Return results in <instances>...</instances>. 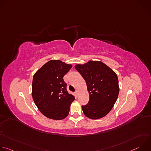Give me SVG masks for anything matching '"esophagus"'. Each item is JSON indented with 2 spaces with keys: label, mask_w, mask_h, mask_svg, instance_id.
<instances>
[{
  "label": "esophagus",
  "mask_w": 151,
  "mask_h": 151,
  "mask_svg": "<svg viewBox=\"0 0 151 151\" xmlns=\"http://www.w3.org/2000/svg\"><path fill=\"white\" fill-rule=\"evenodd\" d=\"M75 94H76V96H78V94H79V91H78V90H76V91H75Z\"/></svg>",
  "instance_id": "34e87169"
}]
</instances>
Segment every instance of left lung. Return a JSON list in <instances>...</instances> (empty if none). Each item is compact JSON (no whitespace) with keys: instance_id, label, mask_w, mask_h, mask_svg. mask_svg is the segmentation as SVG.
I'll list each match as a JSON object with an SVG mask.
<instances>
[{"instance_id":"obj_1","label":"left lung","mask_w":151,"mask_h":151,"mask_svg":"<svg viewBox=\"0 0 151 151\" xmlns=\"http://www.w3.org/2000/svg\"><path fill=\"white\" fill-rule=\"evenodd\" d=\"M75 68L85 79L89 93L88 103L82 106L84 115L92 119L105 116L118 99L119 87L117 75L100 61L78 64Z\"/></svg>"}]
</instances>
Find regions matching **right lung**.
Instances as JSON below:
<instances>
[{"label":"right lung","instance_id":"obj_1","mask_svg":"<svg viewBox=\"0 0 151 151\" xmlns=\"http://www.w3.org/2000/svg\"><path fill=\"white\" fill-rule=\"evenodd\" d=\"M72 65L59 60L44 64L33 78L32 95L39 111L48 118L61 120L69 113L75 97L68 93L63 77Z\"/></svg>","mask_w":151,"mask_h":151}]
</instances>
